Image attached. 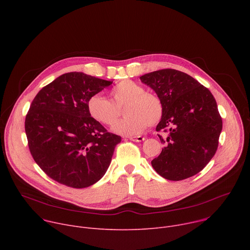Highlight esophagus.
<instances>
[{"label":"esophagus","instance_id":"obj_1","mask_svg":"<svg viewBox=\"0 0 250 250\" xmlns=\"http://www.w3.org/2000/svg\"><path fill=\"white\" fill-rule=\"evenodd\" d=\"M128 139H130L132 141H135V142H140V141H144L146 138L144 136L138 135V136H129Z\"/></svg>","mask_w":250,"mask_h":250}]
</instances>
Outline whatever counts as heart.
<instances>
[{"mask_svg":"<svg viewBox=\"0 0 250 250\" xmlns=\"http://www.w3.org/2000/svg\"><path fill=\"white\" fill-rule=\"evenodd\" d=\"M113 102L101 95H93L87 102V110L93 120L111 126L117 123L125 109L124 120L114 126V131L133 135L144 131L147 125H156L163 116V104L158 96L148 93L141 85L124 80L111 91Z\"/></svg>","mask_w":250,"mask_h":250,"instance_id":"heart-1","label":"heart"}]
</instances>
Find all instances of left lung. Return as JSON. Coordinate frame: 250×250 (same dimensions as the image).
Wrapping results in <instances>:
<instances>
[{
  "instance_id": "8db88e82",
  "label": "left lung",
  "mask_w": 250,
  "mask_h": 250,
  "mask_svg": "<svg viewBox=\"0 0 250 250\" xmlns=\"http://www.w3.org/2000/svg\"><path fill=\"white\" fill-rule=\"evenodd\" d=\"M163 104L156 131L168 132L164 147L151 161L154 170L171 181L202 171L215 155L223 128L217 102L208 88L175 69H161L140 77Z\"/></svg>"
}]
</instances>
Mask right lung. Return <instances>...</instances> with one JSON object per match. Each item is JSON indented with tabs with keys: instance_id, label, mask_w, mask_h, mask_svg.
I'll return each mask as SVG.
<instances>
[{
	"instance_id": "right-lung-1",
	"label": "right lung",
	"mask_w": 250,
	"mask_h": 250,
	"mask_svg": "<svg viewBox=\"0 0 250 250\" xmlns=\"http://www.w3.org/2000/svg\"><path fill=\"white\" fill-rule=\"evenodd\" d=\"M113 81L65 73L34 97L24 122L30 154L42 170L67 187H89L108 170L122 137L91 118L90 97Z\"/></svg>"
}]
</instances>
